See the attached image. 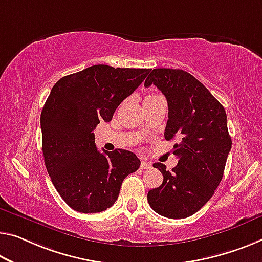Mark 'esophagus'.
<instances>
[{"mask_svg": "<svg viewBox=\"0 0 262 262\" xmlns=\"http://www.w3.org/2000/svg\"><path fill=\"white\" fill-rule=\"evenodd\" d=\"M152 166L151 165V163H147V162H143L140 163V168H142V170H147V168H150Z\"/></svg>", "mask_w": 262, "mask_h": 262, "instance_id": "1", "label": "esophagus"}]
</instances>
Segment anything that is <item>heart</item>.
<instances>
[{"mask_svg": "<svg viewBox=\"0 0 262 262\" xmlns=\"http://www.w3.org/2000/svg\"><path fill=\"white\" fill-rule=\"evenodd\" d=\"M152 97H156V95H152V96H148L147 98H152Z\"/></svg>", "mask_w": 262, "mask_h": 262, "instance_id": "obj_1", "label": "heart"}]
</instances>
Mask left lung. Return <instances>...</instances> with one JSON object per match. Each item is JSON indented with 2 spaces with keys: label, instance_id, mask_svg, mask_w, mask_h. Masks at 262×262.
<instances>
[{
  "label": "left lung",
  "instance_id": "8db88e82",
  "mask_svg": "<svg viewBox=\"0 0 262 262\" xmlns=\"http://www.w3.org/2000/svg\"><path fill=\"white\" fill-rule=\"evenodd\" d=\"M154 84L167 100L168 119L165 139H177L173 155L179 158L172 171L155 163L164 177L150 190L152 210L170 219L187 218L214 194L224 176L232 139L224 106L204 84L180 69H154L145 86Z\"/></svg>",
  "mask_w": 262,
  "mask_h": 262
}]
</instances>
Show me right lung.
<instances>
[{
    "mask_svg": "<svg viewBox=\"0 0 262 262\" xmlns=\"http://www.w3.org/2000/svg\"><path fill=\"white\" fill-rule=\"evenodd\" d=\"M150 69L92 66L64 76L52 86L41 114L47 171L63 200L80 213L105 211L116 203L126 176L140 160L126 150H97L94 131L110 122L116 108Z\"/></svg>",
    "mask_w": 262,
    "mask_h": 262,
    "instance_id": "right-lung-1",
    "label": "right lung"
}]
</instances>
